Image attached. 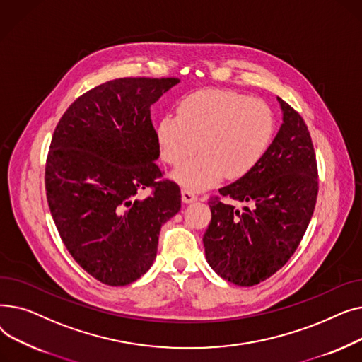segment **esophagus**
Listing matches in <instances>:
<instances>
[{"mask_svg":"<svg viewBox=\"0 0 362 362\" xmlns=\"http://www.w3.org/2000/svg\"><path fill=\"white\" fill-rule=\"evenodd\" d=\"M197 199H198V197L192 191H189V189H182V201L183 202L189 204V202H194Z\"/></svg>","mask_w":362,"mask_h":362,"instance_id":"34e87169","label":"esophagus"}]
</instances>
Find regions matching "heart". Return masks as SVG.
Listing matches in <instances>:
<instances>
[{
  "label": "heart",
  "mask_w": 362,
  "mask_h": 362,
  "mask_svg": "<svg viewBox=\"0 0 362 362\" xmlns=\"http://www.w3.org/2000/svg\"><path fill=\"white\" fill-rule=\"evenodd\" d=\"M274 133L272 108L261 100L233 90L201 89L182 98L176 117L157 126L161 158L180 165L197 148L201 154L177 168L173 177L191 191H202L227 179H240L259 163Z\"/></svg>",
  "instance_id": "1"
}]
</instances>
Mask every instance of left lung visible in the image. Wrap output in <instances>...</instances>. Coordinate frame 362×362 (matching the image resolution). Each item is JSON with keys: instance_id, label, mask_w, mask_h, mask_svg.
<instances>
[{"instance_id": "obj_1", "label": "left lung", "mask_w": 362, "mask_h": 362, "mask_svg": "<svg viewBox=\"0 0 362 362\" xmlns=\"http://www.w3.org/2000/svg\"><path fill=\"white\" fill-rule=\"evenodd\" d=\"M283 123L259 163L218 192L248 204L243 210L210 199L211 221L204 233L205 258L224 280L254 286L280 270L293 255L313 217L317 160L308 127L277 97Z\"/></svg>"}]
</instances>
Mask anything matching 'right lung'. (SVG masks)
Masks as SVG:
<instances>
[{"label":"right lung","mask_w":362,"mask_h":362,"mask_svg":"<svg viewBox=\"0 0 362 362\" xmlns=\"http://www.w3.org/2000/svg\"><path fill=\"white\" fill-rule=\"evenodd\" d=\"M176 78H122L93 88L63 114L45 164L47 201L67 251L92 277L124 286L154 262L180 187L160 180L151 105ZM146 187L151 195L138 200Z\"/></svg>","instance_id":"add662e5"}]
</instances>
